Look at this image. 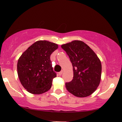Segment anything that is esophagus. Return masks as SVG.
Returning <instances> with one entry per match:
<instances>
[{
	"label": "esophagus",
	"mask_w": 122,
	"mask_h": 122,
	"mask_svg": "<svg viewBox=\"0 0 122 122\" xmlns=\"http://www.w3.org/2000/svg\"><path fill=\"white\" fill-rule=\"evenodd\" d=\"M62 73H63V71H61V72H60L59 73H58V74H59V75H60V76H61V75H62Z\"/></svg>",
	"instance_id": "esophagus-1"
}]
</instances>
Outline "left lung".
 I'll return each mask as SVG.
<instances>
[{
	"instance_id": "obj_1",
	"label": "left lung",
	"mask_w": 122,
	"mask_h": 122,
	"mask_svg": "<svg viewBox=\"0 0 122 122\" xmlns=\"http://www.w3.org/2000/svg\"><path fill=\"white\" fill-rule=\"evenodd\" d=\"M61 47L72 62L73 77L66 82L70 93L79 97L89 96L96 91L100 82L102 64L94 51L81 41H73Z\"/></svg>"
}]
</instances>
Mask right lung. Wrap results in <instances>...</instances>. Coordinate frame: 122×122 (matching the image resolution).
I'll use <instances>...</instances> for the list:
<instances>
[{"label": "right lung", "mask_w": 122, "mask_h": 122, "mask_svg": "<svg viewBox=\"0 0 122 122\" xmlns=\"http://www.w3.org/2000/svg\"><path fill=\"white\" fill-rule=\"evenodd\" d=\"M58 45L47 41H38L31 45L19 58L17 71L19 80L28 92L41 94L49 90L53 79L56 77L53 71L50 55Z\"/></svg>", "instance_id": "obj_1"}]
</instances>
